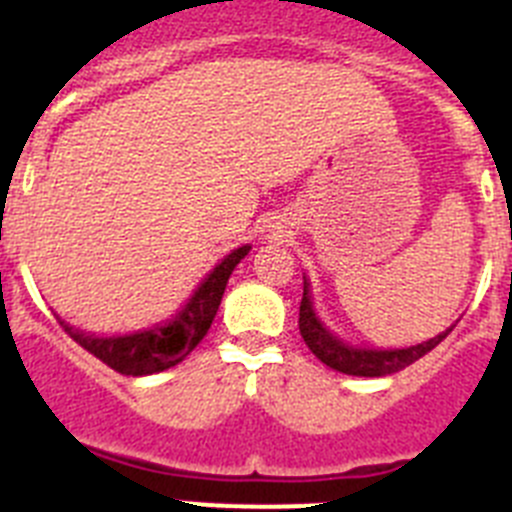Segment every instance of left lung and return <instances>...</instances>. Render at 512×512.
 Listing matches in <instances>:
<instances>
[{"label":"left lung","instance_id":"left-lung-1","mask_svg":"<svg viewBox=\"0 0 512 512\" xmlns=\"http://www.w3.org/2000/svg\"><path fill=\"white\" fill-rule=\"evenodd\" d=\"M302 279H305V287H302L300 302V336L305 338L307 348H310L312 354L318 356L325 366L336 369V372L351 374V377H387V374L400 372V369L410 366L413 361H418L420 356L433 351V348L454 330V325H451L449 330L438 333L431 341H423L418 343V346L408 348L351 346V343H343L341 338L333 336V333L320 323L310 300V282H307V277Z\"/></svg>","mask_w":512,"mask_h":512}]
</instances>
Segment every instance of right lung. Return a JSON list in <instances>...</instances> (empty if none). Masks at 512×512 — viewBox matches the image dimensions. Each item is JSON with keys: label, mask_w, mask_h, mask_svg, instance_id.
I'll use <instances>...</instances> for the list:
<instances>
[{"label": "right lung", "mask_w": 512, "mask_h": 512, "mask_svg": "<svg viewBox=\"0 0 512 512\" xmlns=\"http://www.w3.org/2000/svg\"><path fill=\"white\" fill-rule=\"evenodd\" d=\"M251 246L235 248L228 253L215 269L205 277V282L194 289V295L189 297L187 305L176 312L169 323H156L148 330H138L130 336H87L84 330L71 328L69 323L63 325V330L79 343L81 348H87L89 354L97 356L99 361L115 369V372L125 374V377H143V374L164 372L169 366H176L179 361L187 359L194 351V346L207 336L212 320L217 315V307L223 300L225 284H228L230 274Z\"/></svg>", "instance_id": "add662e5"}]
</instances>
